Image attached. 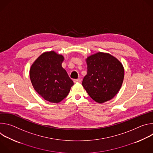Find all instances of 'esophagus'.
I'll return each instance as SVG.
<instances>
[{"label":"esophagus","instance_id":"obj_1","mask_svg":"<svg viewBox=\"0 0 153 153\" xmlns=\"http://www.w3.org/2000/svg\"><path fill=\"white\" fill-rule=\"evenodd\" d=\"M74 82L75 83H76V82H81V79H75Z\"/></svg>","mask_w":153,"mask_h":153}]
</instances>
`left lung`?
Masks as SVG:
<instances>
[{"label":"left lung","instance_id":"1","mask_svg":"<svg viewBox=\"0 0 153 153\" xmlns=\"http://www.w3.org/2000/svg\"><path fill=\"white\" fill-rule=\"evenodd\" d=\"M87 74L82 85L94 101L102 103L113 99L124 77L122 63L108 53H98L86 59Z\"/></svg>","mask_w":153,"mask_h":153}]
</instances>
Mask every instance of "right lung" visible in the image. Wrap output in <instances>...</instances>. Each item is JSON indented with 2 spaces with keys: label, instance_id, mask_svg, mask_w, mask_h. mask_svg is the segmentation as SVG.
<instances>
[{
  "label": "right lung",
  "instance_id": "obj_1",
  "mask_svg": "<svg viewBox=\"0 0 153 153\" xmlns=\"http://www.w3.org/2000/svg\"><path fill=\"white\" fill-rule=\"evenodd\" d=\"M63 57L54 51L43 53L30 71V79L36 92L43 99L59 103L66 97L74 85L62 67Z\"/></svg>",
  "mask_w": 153,
  "mask_h": 153
}]
</instances>
